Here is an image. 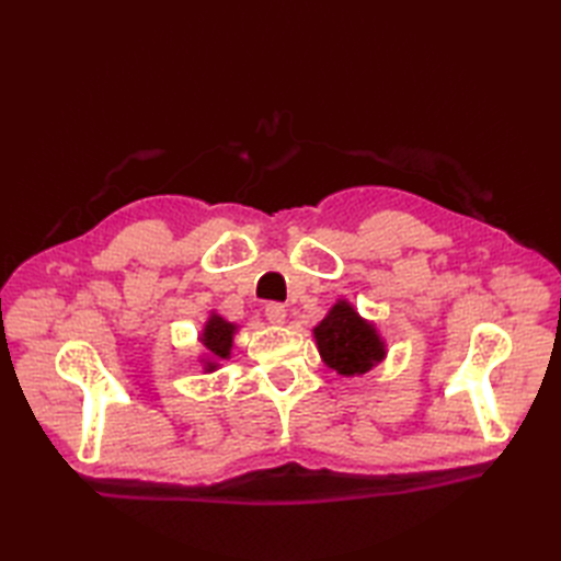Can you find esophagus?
Listing matches in <instances>:
<instances>
[{
	"mask_svg": "<svg viewBox=\"0 0 561 561\" xmlns=\"http://www.w3.org/2000/svg\"><path fill=\"white\" fill-rule=\"evenodd\" d=\"M264 313H266V318L271 320V322H276V325H280V322H285V316H287V311H285V307L280 301H268L266 307H264Z\"/></svg>",
	"mask_w": 561,
	"mask_h": 561,
	"instance_id": "obj_1",
	"label": "esophagus"
}]
</instances>
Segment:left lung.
<instances>
[{
    "instance_id": "left-lung-1",
    "label": "left lung",
    "mask_w": 561,
    "mask_h": 561,
    "mask_svg": "<svg viewBox=\"0 0 561 561\" xmlns=\"http://www.w3.org/2000/svg\"><path fill=\"white\" fill-rule=\"evenodd\" d=\"M318 351L339 375H365L383 358V342L346 301H339L313 330Z\"/></svg>"
}]
</instances>
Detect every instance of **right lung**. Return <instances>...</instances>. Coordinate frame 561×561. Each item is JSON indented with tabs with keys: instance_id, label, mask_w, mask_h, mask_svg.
<instances>
[{
	"instance_id": "1",
	"label": "right lung",
	"mask_w": 561,
	"mask_h": 561,
	"mask_svg": "<svg viewBox=\"0 0 561 561\" xmlns=\"http://www.w3.org/2000/svg\"><path fill=\"white\" fill-rule=\"evenodd\" d=\"M231 334H233V325L227 320H222L219 316H213L208 320L206 330H203V346L210 351V358H227L229 348H231ZM215 363H208V369H213Z\"/></svg>"
}]
</instances>
